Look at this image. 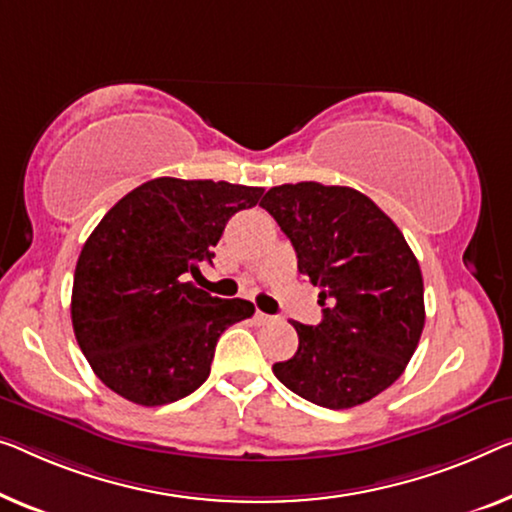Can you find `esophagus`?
Wrapping results in <instances>:
<instances>
[{"mask_svg":"<svg viewBox=\"0 0 512 512\" xmlns=\"http://www.w3.org/2000/svg\"><path fill=\"white\" fill-rule=\"evenodd\" d=\"M271 319H273V317H271V315H266V312H262V310H257V312H255V324H257V326L269 324Z\"/></svg>","mask_w":512,"mask_h":512,"instance_id":"obj_1","label":"esophagus"}]
</instances>
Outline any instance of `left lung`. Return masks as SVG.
I'll list each match as a JSON object with an SVG mask.
<instances>
[{
    "label": "left lung",
    "instance_id": "8db88e82",
    "mask_svg": "<svg viewBox=\"0 0 512 512\" xmlns=\"http://www.w3.org/2000/svg\"><path fill=\"white\" fill-rule=\"evenodd\" d=\"M319 287L322 322H292L299 349L273 365L289 391L326 409H349L386 391L414 356L425 326L418 259L370 197L317 181L282 183L264 195Z\"/></svg>",
    "mask_w": 512,
    "mask_h": 512
}]
</instances>
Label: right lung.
I'll return each instance as SVG.
<instances>
[{
    "instance_id": "1",
    "label": "right lung",
    "mask_w": 512,
    "mask_h": 512,
    "mask_svg": "<svg viewBox=\"0 0 512 512\" xmlns=\"http://www.w3.org/2000/svg\"><path fill=\"white\" fill-rule=\"evenodd\" d=\"M264 188L211 179H151L105 213L78 257L71 319L91 370L128 402L160 407L197 391L227 326L255 305L193 282L236 211Z\"/></svg>"
}]
</instances>
